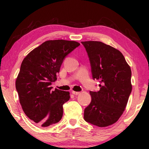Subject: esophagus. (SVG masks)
Listing matches in <instances>:
<instances>
[{"instance_id":"1","label":"esophagus","mask_w":149,"mask_h":149,"mask_svg":"<svg viewBox=\"0 0 149 149\" xmlns=\"http://www.w3.org/2000/svg\"><path fill=\"white\" fill-rule=\"evenodd\" d=\"M72 94H74V95H78V94H79V91H72Z\"/></svg>"}]
</instances>
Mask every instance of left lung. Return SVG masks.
Returning <instances> with one entry per match:
<instances>
[{
	"instance_id": "1",
	"label": "left lung",
	"mask_w": 149,
	"mask_h": 149,
	"mask_svg": "<svg viewBox=\"0 0 149 149\" xmlns=\"http://www.w3.org/2000/svg\"><path fill=\"white\" fill-rule=\"evenodd\" d=\"M88 55L97 91H89L91 101L85 109V121L107 127L123 114L132 92L131 68L119 50L100 41L81 42Z\"/></svg>"
}]
</instances>
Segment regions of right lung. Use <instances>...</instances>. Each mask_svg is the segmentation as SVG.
Segmentation results:
<instances>
[{
	"mask_svg": "<svg viewBox=\"0 0 149 149\" xmlns=\"http://www.w3.org/2000/svg\"><path fill=\"white\" fill-rule=\"evenodd\" d=\"M80 45L76 41L54 40L44 42L22 61L15 87L26 116L42 127L56 123L62 119L63 104L70 99L68 91L51 85L57 80L66 57Z\"/></svg>",
	"mask_w": 149,
	"mask_h": 149,
	"instance_id": "1",
	"label": "right lung"
}]
</instances>
